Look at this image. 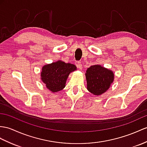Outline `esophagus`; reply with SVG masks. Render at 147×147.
I'll list each match as a JSON object with an SVG mask.
<instances>
[{
	"label": "esophagus",
	"mask_w": 147,
	"mask_h": 147,
	"mask_svg": "<svg viewBox=\"0 0 147 147\" xmlns=\"http://www.w3.org/2000/svg\"><path fill=\"white\" fill-rule=\"evenodd\" d=\"M77 68L78 69H79L80 70H81L82 69V63H81V62H78L77 63Z\"/></svg>",
	"instance_id": "34e87169"
}]
</instances>
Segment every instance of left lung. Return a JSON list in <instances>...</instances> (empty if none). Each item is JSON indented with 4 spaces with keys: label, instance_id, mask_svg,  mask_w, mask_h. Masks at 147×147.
<instances>
[{
    "label": "left lung",
    "instance_id": "obj_1",
    "mask_svg": "<svg viewBox=\"0 0 147 147\" xmlns=\"http://www.w3.org/2000/svg\"><path fill=\"white\" fill-rule=\"evenodd\" d=\"M113 71L100 65H92L86 70L87 88L94 95L104 94L114 80Z\"/></svg>",
    "mask_w": 147,
    "mask_h": 147
}]
</instances>
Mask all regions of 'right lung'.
<instances>
[{"mask_svg": "<svg viewBox=\"0 0 147 147\" xmlns=\"http://www.w3.org/2000/svg\"><path fill=\"white\" fill-rule=\"evenodd\" d=\"M76 70L74 64L59 60L42 67L40 79L50 91L58 92L65 88L69 74Z\"/></svg>", "mask_w": 147, "mask_h": 147, "instance_id": "right-lung-1", "label": "right lung"}]
</instances>
